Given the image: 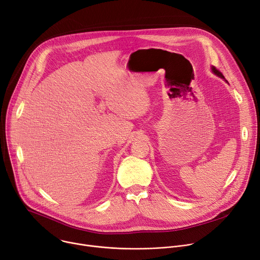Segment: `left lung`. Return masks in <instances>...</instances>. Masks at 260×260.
Wrapping results in <instances>:
<instances>
[{"mask_svg":"<svg viewBox=\"0 0 260 260\" xmlns=\"http://www.w3.org/2000/svg\"><path fill=\"white\" fill-rule=\"evenodd\" d=\"M212 71H213V72H214L216 75H218L219 77H221V78H224V77H223V75L221 74V72H220V71H218L215 67H212Z\"/></svg>","mask_w":260,"mask_h":260,"instance_id":"8db88e82","label":"left lung"}]
</instances>
